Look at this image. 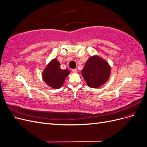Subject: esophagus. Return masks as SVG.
I'll return each mask as SVG.
<instances>
[{"label":"esophagus","mask_w":147,"mask_h":147,"mask_svg":"<svg viewBox=\"0 0 147 147\" xmlns=\"http://www.w3.org/2000/svg\"><path fill=\"white\" fill-rule=\"evenodd\" d=\"M77 71V70L76 69H72V72L73 73H76Z\"/></svg>","instance_id":"esophagus-1"}]
</instances>
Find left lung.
<instances>
[{"mask_svg": "<svg viewBox=\"0 0 147 147\" xmlns=\"http://www.w3.org/2000/svg\"><path fill=\"white\" fill-rule=\"evenodd\" d=\"M111 69L109 63L99 56H93L87 60L82 74L88 86L97 88L108 80Z\"/></svg>", "mask_w": 147, "mask_h": 147, "instance_id": "obj_1", "label": "left lung"}]
</instances>
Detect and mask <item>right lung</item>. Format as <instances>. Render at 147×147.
Segmentation results:
<instances>
[{
	"label": "right lung",
	"mask_w": 147,
	"mask_h": 147,
	"mask_svg": "<svg viewBox=\"0 0 147 147\" xmlns=\"http://www.w3.org/2000/svg\"><path fill=\"white\" fill-rule=\"evenodd\" d=\"M70 74L67 69L63 70L57 59H52L42 72V78L49 86L59 89L63 85L65 78Z\"/></svg>",
	"instance_id": "obj_1"
}]
</instances>
